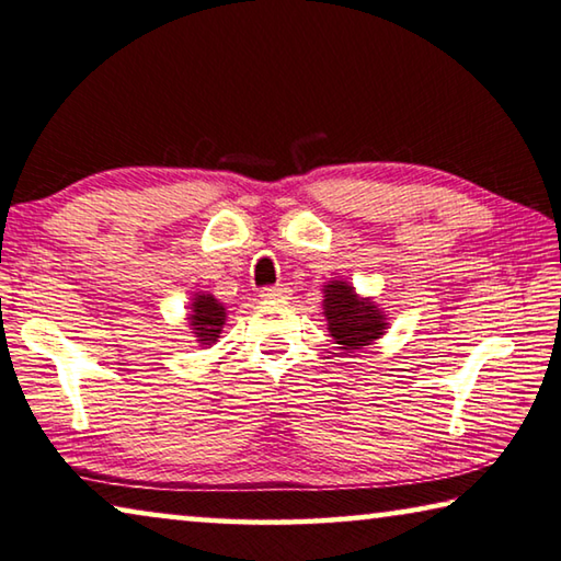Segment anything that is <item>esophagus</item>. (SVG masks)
<instances>
[{
	"label": "esophagus",
	"mask_w": 561,
	"mask_h": 561,
	"mask_svg": "<svg viewBox=\"0 0 561 561\" xmlns=\"http://www.w3.org/2000/svg\"><path fill=\"white\" fill-rule=\"evenodd\" d=\"M260 297L266 301H282L289 297V289L287 287H266L260 291Z\"/></svg>",
	"instance_id": "34e87169"
}]
</instances>
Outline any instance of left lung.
<instances>
[{
    "label": "left lung",
    "instance_id": "8db88e82",
    "mask_svg": "<svg viewBox=\"0 0 561 561\" xmlns=\"http://www.w3.org/2000/svg\"><path fill=\"white\" fill-rule=\"evenodd\" d=\"M329 336L340 350H364L385 336L389 317L371 297H362L346 279H329L322 289Z\"/></svg>",
    "mask_w": 561,
    "mask_h": 561
}]
</instances>
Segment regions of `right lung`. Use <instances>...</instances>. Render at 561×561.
<instances>
[{"label": "right lung", "mask_w": 561, "mask_h": 561, "mask_svg": "<svg viewBox=\"0 0 561 561\" xmlns=\"http://www.w3.org/2000/svg\"><path fill=\"white\" fill-rule=\"evenodd\" d=\"M186 309H190L186 327L192 329V336H197V344H217L221 329L227 324V307L209 291H194Z\"/></svg>", "instance_id": "right-lung-1"}]
</instances>
